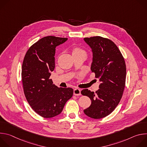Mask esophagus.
<instances>
[{
	"label": "esophagus",
	"instance_id": "1",
	"mask_svg": "<svg viewBox=\"0 0 147 147\" xmlns=\"http://www.w3.org/2000/svg\"><path fill=\"white\" fill-rule=\"evenodd\" d=\"M74 95H81V90L78 88L74 89Z\"/></svg>",
	"mask_w": 147,
	"mask_h": 147
}]
</instances>
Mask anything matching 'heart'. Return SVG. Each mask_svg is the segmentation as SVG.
<instances>
[{
	"mask_svg": "<svg viewBox=\"0 0 147 147\" xmlns=\"http://www.w3.org/2000/svg\"><path fill=\"white\" fill-rule=\"evenodd\" d=\"M81 52H84L83 50H82L81 49L78 48V47H74L72 49V53L73 55L74 54H77V53H81Z\"/></svg>",
	"mask_w": 147,
	"mask_h": 147,
	"instance_id": "obj_1",
	"label": "heart"
}]
</instances>
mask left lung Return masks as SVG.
I'll return each instance as SVG.
<instances>
[{"instance_id":"left-lung-1","label":"left lung","mask_w":147,"mask_h":147,"mask_svg":"<svg viewBox=\"0 0 147 147\" xmlns=\"http://www.w3.org/2000/svg\"><path fill=\"white\" fill-rule=\"evenodd\" d=\"M84 39L92 49L91 71L100 82L95 92L88 89L81 91L82 95L91 100V105L84 112L90 117L99 119L111 114L120 102L125 87L126 66L120 50L111 40L99 36Z\"/></svg>"}]
</instances>
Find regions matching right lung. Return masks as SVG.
<instances>
[{"label": "right lung", "instance_id": "1", "mask_svg": "<svg viewBox=\"0 0 147 147\" xmlns=\"http://www.w3.org/2000/svg\"><path fill=\"white\" fill-rule=\"evenodd\" d=\"M67 40L44 37L28 49L24 58L22 77L24 95L32 109L44 118L59 115L73 94L72 88H59L49 78L55 67L56 47Z\"/></svg>", "mask_w": 147, "mask_h": 147}]
</instances>
